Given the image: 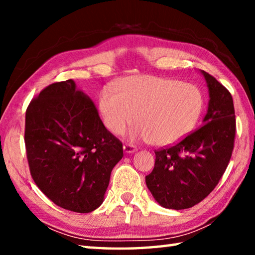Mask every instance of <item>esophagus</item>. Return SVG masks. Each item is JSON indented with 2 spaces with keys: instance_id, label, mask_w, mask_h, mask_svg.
Here are the masks:
<instances>
[{
  "instance_id": "34e87169",
  "label": "esophagus",
  "mask_w": 255,
  "mask_h": 255,
  "mask_svg": "<svg viewBox=\"0 0 255 255\" xmlns=\"http://www.w3.org/2000/svg\"><path fill=\"white\" fill-rule=\"evenodd\" d=\"M136 150H137V148L133 145H130V144H125L124 145V152L125 153L131 154L133 152H136Z\"/></svg>"
}]
</instances>
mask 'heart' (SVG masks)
<instances>
[{"label":"heart","mask_w":255,"mask_h":255,"mask_svg":"<svg viewBox=\"0 0 255 255\" xmlns=\"http://www.w3.org/2000/svg\"><path fill=\"white\" fill-rule=\"evenodd\" d=\"M99 96L103 124L115 135H122L139 123L131 139L154 141L157 146L179 143L199 120L204 98L196 85L152 75L122 79Z\"/></svg>","instance_id":"1"}]
</instances>
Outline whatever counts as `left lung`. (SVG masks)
<instances>
[{
	"label": "left lung",
	"mask_w": 255,
	"mask_h": 255,
	"mask_svg": "<svg viewBox=\"0 0 255 255\" xmlns=\"http://www.w3.org/2000/svg\"><path fill=\"white\" fill-rule=\"evenodd\" d=\"M209 92L202 126L172 147L155 152L145 181L164 208H191L213 191L230 163L236 130L234 103L225 86L205 71Z\"/></svg>",
	"instance_id": "8db88e82"
}]
</instances>
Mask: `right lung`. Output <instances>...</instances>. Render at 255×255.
<instances>
[{"instance_id": "right-lung-1", "label": "right lung", "mask_w": 255, "mask_h": 255, "mask_svg": "<svg viewBox=\"0 0 255 255\" xmlns=\"http://www.w3.org/2000/svg\"><path fill=\"white\" fill-rule=\"evenodd\" d=\"M24 143L37 187L55 205L81 214L101 206L124 156L122 141L73 80L48 85L30 102Z\"/></svg>"}]
</instances>
